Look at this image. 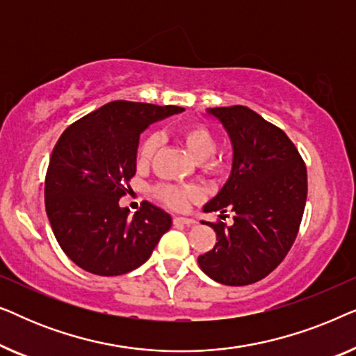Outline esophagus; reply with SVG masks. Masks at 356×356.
Masks as SVG:
<instances>
[{
	"label": "esophagus",
	"instance_id": "34e87169",
	"mask_svg": "<svg viewBox=\"0 0 356 356\" xmlns=\"http://www.w3.org/2000/svg\"><path fill=\"white\" fill-rule=\"evenodd\" d=\"M173 222L175 223H183V225H194V223H196L194 218H188V217H175Z\"/></svg>",
	"mask_w": 356,
	"mask_h": 356
}]
</instances>
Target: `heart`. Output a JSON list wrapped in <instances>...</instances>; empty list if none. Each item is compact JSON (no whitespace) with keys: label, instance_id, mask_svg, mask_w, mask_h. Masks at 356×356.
<instances>
[{"label":"heart","instance_id":"1","mask_svg":"<svg viewBox=\"0 0 356 356\" xmlns=\"http://www.w3.org/2000/svg\"><path fill=\"white\" fill-rule=\"evenodd\" d=\"M179 139L183 140L184 147L188 149L191 157L199 160V162L211 159L216 152V138L204 126H188V128L179 131ZM160 143H162V138L157 133L149 134L139 145L138 162L140 165L149 163V160L159 150ZM189 194H193L191 189H181L172 186V184H163L159 188V196L172 207H183Z\"/></svg>","mask_w":356,"mask_h":356}]
</instances>
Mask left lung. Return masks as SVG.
<instances>
[{"mask_svg":"<svg viewBox=\"0 0 356 356\" xmlns=\"http://www.w3.org/2000/svg\"><path fill=\"white\" fill-rule=\"evenodd\" d=\"M206 113L232 144V170L204 212H235L232 225L206 223L217 243L197 257L204 274L223 285H250L269 275L293 245L303 217L306 167L284 131L248 106H217ZM204 223V220H202Z\"/></svg>","mask_w":356,"mask_h":356,"instance_id":"obj_1","label":"left lung"}]
</instances>
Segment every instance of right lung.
Returning a JSON list of instances; mask_svg holds the SVG:
<instances>
[{
	"mask_svg": "<svg viewBox=\"0 0 356 356\" xmlns=\"http://www.w3.org/2000/svg\"><path fill=\"white\" fill-rule=\"evenodd\" d=\"M175 105L110 102L72 123L53 149L45 207L61 250L90 274L121 275L143 266L172 217L147 201L133 217L120 206L136 173L139 138Z\"/></svg>",
	"mask_w": 356,
	"mask_h": 356,
	"instance_id": "add662e5",
	"label": "right lung"
}]
</instances>
